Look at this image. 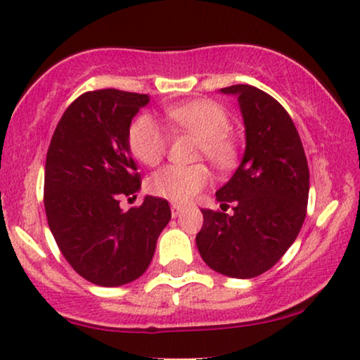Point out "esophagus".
Instances as JSON below:
<instances>
[{
	"label": "esophagus",
	"instance_id": "1",
	"mask_svg": "<svg viewBox=\"0 0 360 360\" xmlns=\"http://www.w3.org/2000/svg\"><path fill=\"white\" fill-rule=\"evenodd\" d=\"M183 205L181 204H176V202H172L171 204V214H172V217H177V215H181V212H183Z\"/></svg>",
	"mask_w": 360,
	"mask_h": 360
}]
</instances>
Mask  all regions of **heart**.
Here are the masks:
<instances>
[{
    "label": "heart",
    "mask_w": 360,
    "mask_h": 360,
    "mask_svg": "<svg viewBox=\"0 0 360 360\" xmlns=\"http://www.w3.org/2000/svg\"><path fill=\"white\" fill-rule=\"evenodd\" d=\"M166 118L177 128L199 136V153L219 167H229L237 158V145L230 135V118L214 100H193L165 110ZM128 143L133 156L146 166H155L167 151L165 128L150 115L138 117L130 127ZM212 181L202 165H169L158 169L148 181V189L158 198L184 204L193 200Z\"/></svg>",
    "instance_id": "heart-1"
}]
</instances>
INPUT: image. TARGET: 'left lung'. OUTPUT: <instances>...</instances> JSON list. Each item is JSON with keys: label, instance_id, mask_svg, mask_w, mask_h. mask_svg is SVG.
I'll use <instances>...</instances> for the list:
<instances>
[{"label": "left lung", "instance_id": "1", "mask_svg": "<svg viewBox=\"0 0 360 360\" xmlns=\"http://www.w3.org/2000/svg\"><path fill=\"white\" fill-rule=\"evenodd\" d=\"M220 92L237 95L247 146L236 174L215 193L222 210L202 209L195 243L212 270L253 278L285 255L303 227L308 161L293 120L271 95L245 84ZM230 203L232 216L224 214Z\"/></svg>", "mask_w": 360, "mask_h": 360}]
</instances>
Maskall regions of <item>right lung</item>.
<instances>
[{
    "label": "right lung",
    "instance_id": "1",
    "mask_svg": "<svg viewBox=\"0 0 360 360\" xmlns=\"http://www.w3.org/2000/svg\"><path fill=\"white\" fill-rule=\"evenodd\" d=\"M150 95L102 89L77 97L62 115L46 158L44 207L57 247L90 283L122 286L140 278L171 219L166 199L136 198L141 177L128 133Z\"/></svg>",
    "mask_w": 360,
    "mask_h": 360
}]
</instances>
